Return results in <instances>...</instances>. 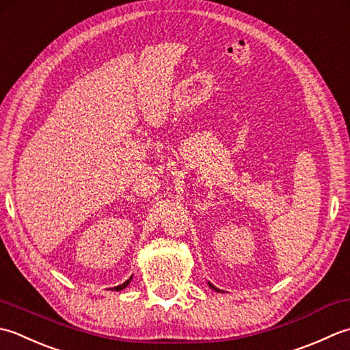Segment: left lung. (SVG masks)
<instances>
[{
    "instance_id": "8db88e82",
    "label": "left lung",
    "mask_w": 350,
    "mask_h": 350,
    "mask_svg": "<svg viewBox=\"0 0 350 350\" xmlns=\"http://www.w3.org/2000/svg\"><path fill=\"white\" fill-rule=\"evenodd\" d=\"M210 287H211V288H215V290H217V288H216V287H213V285H211V284H210Z\"/></svg>"
}]
</instances>
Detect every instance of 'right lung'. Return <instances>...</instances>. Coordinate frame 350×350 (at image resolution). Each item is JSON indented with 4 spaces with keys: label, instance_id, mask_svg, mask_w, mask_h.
I'll use <instances>...</instances> for the list:
<instances>
[{
    "label": "right lung",
    "instance_id": "1",
    "mask_svg": "<svg viewBox=\"0 0 350 350\" xmlns=\"http://www.w3.org/2000/svg\"><path fill=\"white\" fill-rule=\"evenodd\" d=\"M130 281H131V278H130V280H126L124 284H120V285H118V287H115V290H122V288H125L126 287V285L128 284H130Z\"/></svg>",
    "mask_w": 350,
    "mask_h": 350
}]
</instances>
